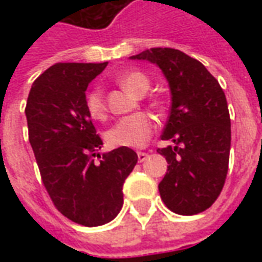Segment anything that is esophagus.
<instances>
[{"label": "esophagus", "mask_w": 262, "mask_h": 262, "mask_svg": "<svg viewBox=\"0 0 262 262\" xmlns=\"http://www.w3.org/2000/svg\"><path fill=\"white\" fill-rule=\"evenodd\" d=\"M137 159H139V163H143L144 160L147 159V153H144V151H137Z\"/></svg>", "instance_id": "obj_1"}]
</instances>
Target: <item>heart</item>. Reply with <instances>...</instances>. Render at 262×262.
Wrapping results in <instances>:
<instances>
[{
	"label": "heart",
	"mask_w": 262,
	"mask_h": 262,
	"mask_svg": "<svg viewBox=\"0 0 262 262\" xmlns=\"http://www.w3.org/2000/svg\"><path fill=\"white\" fill-rule=\"evenodd\" d=\"M118 82L136 97H143L150 86V80L140 71H132L118 77ZM86 111L92 119L102 120L106 114V105L102 90L95 86L86 94ZM156 122L147 114H133L120 118L105 133V140L111 147H143L151 136Z\"/></svg>",
	"instance_id": "1"
}]
</instances>
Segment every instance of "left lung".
<instances>
[{
  "label": "left lung",
  "mask_w": 262,
  "mask_h": 262,
  "mask_svg": "<svg viewBox=\"0 0 262 262\" xmlns=\"http://www.w3.org/2000/svg\"><path fill=\"white\" fill-rule=\"evenodd\" d=\"M153 63L168 81L171 109L161 135L176 146L159 148L168 167L160 196L174 213H201L223 189L230 154V115L217 80L181 50L154 48L132 56Z\"/></svg>",
  "instance_id": "obj_1"
}]
</instances>
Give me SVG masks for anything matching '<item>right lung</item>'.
<instances>
[{"label": "right lung", "instance_id": "right-lung-1", "mask_svg": "<svg viewBox=\"0 0 262 262\" xmlns=\"http://www.w3.org/2000/svg\"><path fill=\"white\" fill-rule=\"evenodd\" d=\"M108 63H57L37 77L26 102L29 142L54 206L78 225L102 226L123 205V182L137 163L129 147L103 153L86 111L88 84ZM97 155L101 160L94 162Z\"/></svg>", "mask_w": 262, "mask_h": 262}]
</instances>
